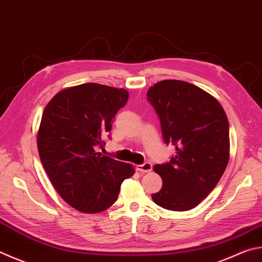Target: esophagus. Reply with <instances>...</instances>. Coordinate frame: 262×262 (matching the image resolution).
<instances>
[{
	"instance_id": "1",
	"label": "esophagus",
	"mask_w": 262,
	"mask_h": 262,
	"mask_svg": "<svg viewBox=\"0 0 262 262\" xmlns=\"http://www.w3.org/2000/svg\"><path fill=\"white\" fill-rule=\"evenodd\" d=\"M136 169L140 170V172H142V173H149L152 169V164L149 163V161H146V163L142 164V165H137Z\"/></svg>"
}]
</instances>
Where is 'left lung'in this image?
Listing matches in <instances>:
<instances>
[{
    "label": "left lung",
    "mask_w": 262,
    "mask_h": 262,
    "mask_svg": "<svg viewBox=\"0 0 262 262\" xmlns=\"http://www.w3.org/2000/svg\"><path fill=\"white\" fill-rule=\"evenodd\" d=\"M146 99L159 117L166 144L177 154L154 169L163 179L157 205L189 211L208 196L229 160V123L215 98L180 80H164L150 87Z\"/></svg>",
    "instance_id": "left-lung-1"
}]
</instances>
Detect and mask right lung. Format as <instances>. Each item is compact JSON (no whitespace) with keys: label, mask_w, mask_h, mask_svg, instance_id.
Listing matches in <instances>:
<instances>
[{"label":"right lung","mask_w":262,"mask_h":262,"mask_svg":"<svg viewBox=\"0 0 262 262\" xmlns=\"http://www.w3.org/2000/svg\"><path fill=\"white\" fill-rule=\"evenodd\" d=\"M128 96L125 89L83 83L59 92L42 115L41 163L59 196L80 212L105 211L117 201L123 180L135 173L132 165L97 152Z\"/></svg>","instance_id":"right-lung-1"}]
</instances>
